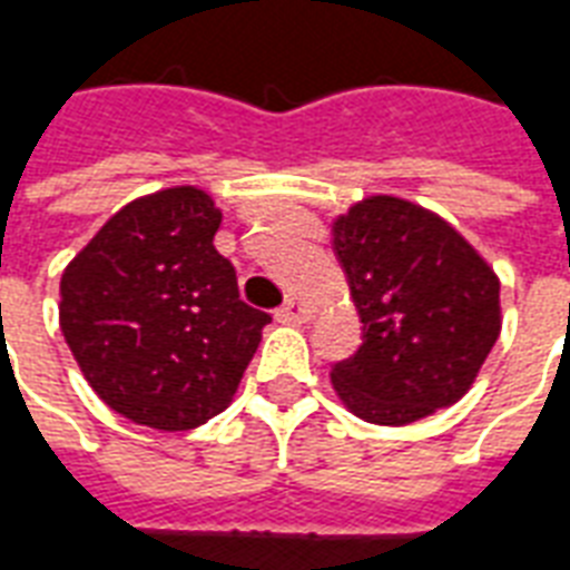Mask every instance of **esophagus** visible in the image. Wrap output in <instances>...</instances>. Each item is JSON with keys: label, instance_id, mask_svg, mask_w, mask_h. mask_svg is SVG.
Instances as JSON below:
<instances>
[{"label": "esophagus", "instance_id": "34e87169", "mask_svg": "<svg viewBox=\"0 0 570 570\" xmlns=\"http://www.w3.org/2000/svg\"><path fill=\"white\" fill-rule=\"evenodd\" d=\"M276 317H279V321H285V324H303V321H308V317H312V308H308L303 299L288 297L279 308H276Z\"/></svg>", "mask_w": 570, "mask_h": 570}]
</instances>
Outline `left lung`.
Masks as SVG:
<instances>
[{"instance_id": "1", "label": "left lung", "mask_w": 570, "mask_h": 570, "mask_svg": "<svg viewBox=\"0 0 570 570\" xmlns=\"http://www.w3.org/2000/svg\"><path fill=\"white\" fill-rule=\"evenodd\" d=\"M333 246L363 345L330 372L335 395L374 425H410L461 401L502 330L500 279L454 225L399 196L333 219Z\"/></svg>"}]
</instances>
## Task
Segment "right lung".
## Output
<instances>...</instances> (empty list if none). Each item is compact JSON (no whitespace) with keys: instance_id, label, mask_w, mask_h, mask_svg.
I'll use <instances>...</instances> for the list:
<instances>
[{"instance_id":"1","label":"right lung","mask_w":570,"mask_h":570,"mask_svg":"<svg viewBox=\"0 0 570 570\" xmlns=\"http://www.w3.org/2000/svg\"><path fill=\"white\" fill-rule=\"evenodd\" d=\"M223 210L193 184L134 198L65 267L59 326L88 386L136 425L189 431L223 413L271 315L216 253Z\"/></svg>"}]
</instances>
